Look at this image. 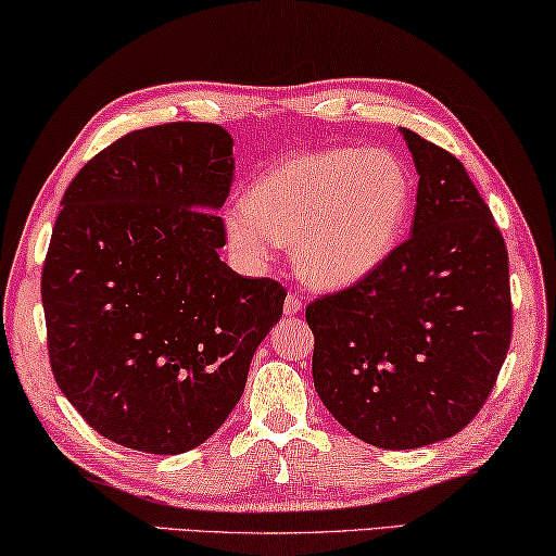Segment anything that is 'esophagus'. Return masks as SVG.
<instances>
[{
  "label": "esophagus",
  "instance_id": "obj_1",
  "mask_svg": "<svg viewBox=\"0 0 556 556\" xmlns=\"http://www.w3.org/2000/svg\"><path fill=\"white\" fill-rule=\"evenodd\" d=\"M296 312H302V299H299L296 294H287L285 314H296Z\"/></svg>",
  "mask_w": 556,
  "mask_h": 556
}]
</instances>
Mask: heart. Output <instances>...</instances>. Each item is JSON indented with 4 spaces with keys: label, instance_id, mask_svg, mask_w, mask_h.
I'll use <instances>...</instances> for the list:
<instances>
[{
    "label": "heart",
    "instance_id": "b5f03b06",
    "mask_svg": "<svg viewBox=\"0 0 556 556\" xmlns=\"http://www.w3.org/2000/svg\"><path fill=\"white\" fill-rule=\"evenodd\" d=\"M413 182L386 151L326 148L269 167L225 213L232 250L264 264L294 244V264L314 287H349L371 275L401 242Z\"/></svg>",
    "mask_w": 556,
    "mask_h": 556
}]
</instances>
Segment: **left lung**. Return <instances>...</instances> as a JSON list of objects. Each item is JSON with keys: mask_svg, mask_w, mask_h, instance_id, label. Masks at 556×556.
Listing matches in <instances>:
<instances>
[{"mask_svg": "<svg viewBox=\"0 0 556 556\" xmlns=\"http://www.w3.org/2000/svg\"><path fill=\"white\" fill-rule=\"evenodd\" d=\"M410 237L381 267L306 306L321 403L386 451L445 440L478 416L513 339L507 247L465 165L413 130Z\"/></svg>", "mask_w": 556, "mask_h": 556, "instance_id": "obj_1", "label": "left lung"}]
</instances>
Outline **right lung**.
I'll list each match as a JSON object with an SVG mask.
<instances>
[{"mask_svg": "<svg viewBox=\"0 0 556 556\" xmlns=\"http://www.w3.org/2000/svg\"><path fill=\"white\" fill-rule=\"evenodd\" d=\"M217 123L126 134L68 185L41 269L56 386L103 438L178 455L240 401L287 289L219 260L232 185Z\"/></svg>", "mask_w": 556, "mask_h": 556, "instance_id": "1", "label": "right lung"}]
</instances>
